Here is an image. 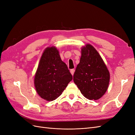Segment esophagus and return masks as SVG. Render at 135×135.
Wrapping results in <instances>:
<instances>
[{"label": "esophagus", "mask_w": 135, "mask_h": 135, "mask_svg": "<svg viewBox=\"0 0 135 135\" xmlns=\"http://www.w3.org/2000/svg\"><path fill=\"white\" fill-rule=\"evenodd\" d=\"M70 71V73L71 74V75H73V74H74V69H71Z\"/></svg>", "instance_id": "1"}]
</instances>
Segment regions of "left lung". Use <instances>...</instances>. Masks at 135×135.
I'll use <instances>...</instances> for the list:
<instances>
[{"label": "left lung", "mask_w": 135, "mask_h": 135, "mask_svg": "<svg viewBox=\"0 0 135 135\" xmlns=\"http://www.w3.org/2000/svg\"><path fill=\"white\" fill-rule=\"evenodd\" d=\"M73 80L81 94L89 100H99L107 91L110 73L99 52L90 44L81 48L80 62Z\"/></svg>", "instance_id": "8db88e82"}]
</instances>
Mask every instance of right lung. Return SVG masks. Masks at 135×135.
<instances>
[{"label":"right lung","instance_id":"obj_1","mask_svg":"<svg viewBox=\"0 0 135 135\" xmlns=\"http://www.w3.org/2000/svg\"><path fill=\"white\" fill-rule=\"evenodd\" d=\"M72 79V75L61 60L57 48L47 47L40 57L34 76V86L39 96L48 101L55 100Z\"/></svg>","mask_w":135,"mask_h":135}]
</instances>
